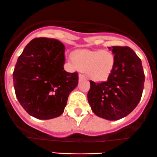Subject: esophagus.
<instances>
[{
    "instance_id": "1",
    "label": "esophagus",
    "mask_w": 157,
    "mask_h": 157,
    "mask_svg": "<svg viewBox=\"0 0 157 157\" xmlns=\"http://www.w3.org/2000/svg\"><path fill=\"white\" fill-rule=\"evenodd\" d=\"M78 77H79V79H80V80H82V79H85V78H86V77H85V75H84V74H82V73L79 74Z\"/></svg>"
}]
</instances>
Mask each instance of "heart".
<instances>
[{
	"mask_svg": "<svg viewBox=\"0 0 157 157\" xmlns=\"http://www.w3.org/2000/svg\"><path fill=\"white\" fill-rule=\"evenodd\" d=\"M74 61L82 70H87L88 75L94 80L106 78L114 66V56L107 51L82 49L75 52Z\"/></svg>",
	"mask_w": 157,
	"mask_h": 157,
	"instance_id": "obj_1",
	"label": "heart"
}]
</instances>
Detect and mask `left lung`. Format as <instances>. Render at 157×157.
<instances>
[{
	"instance_id": "left-lung-1",
	"label": "left lung",
	"mask_w": 157,
	"mask_h": 157,
	"mask_svg": "<svg viewBox=\"0 0 157 157\" xmlns=\"http://www.w3.org/2000/svg\"><path fill=\"white\" fill-rule=\"evenodd\" d=\"M114 54V66L108 80L90 81L88 101L98 117L117 121L133 111L140 101L144 75L142 63L128 46L108 47Z\"/></svg>"
}]
</instances>
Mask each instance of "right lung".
Segmentation results:
<instances>
[{
    "instance_id": "1",
    "label": "right lung",
    "mask_w": 157,
    "mask_h": 157,
    "mask_svg": "<svg viewBox=\"0 0 157 157\" xmlns=\"http://www.w3.org/2000/svg\"><path fill=\"white\" fill-rule=\"evenodd\" d=\"M65 46L55 39L31 40L18 57L13 73L15 93L29 115L40 120L59 117L78 85L76 72L64 70Z\"/></svg>"
}]
</instances>
